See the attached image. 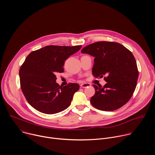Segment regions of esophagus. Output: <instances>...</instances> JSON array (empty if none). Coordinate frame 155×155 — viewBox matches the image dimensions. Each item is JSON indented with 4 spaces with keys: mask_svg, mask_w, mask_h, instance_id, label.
<instances>
[{
    "mask_svg": "<svg viewBox=\"0 0 155 155\" xmlns=\"http://www.w3.org/2000/svg\"><path fill=\"white\" fill-rule=\"evenodd\" d=\"M81 87L82 88H85V87H88L91 86V84L90 83H82L81 85H80Z\"/></svg>",
    "mask_w": 155,
    "mask_h": 155,
    "instance_id": "1",
    "label": "esophagus"
}]
</instances>
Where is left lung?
<instances>
[{
	"mask_svg": "<svg viewBox=\"0 0 155 155\" xmlns=\"http://www.w3.org/2000/svg\"><path fill=\"white\" fill-rule=\"evenodd\" d=\"M94 57L93 75L104 76L107 83L102 87L93 84L95 94L91 104L102 111H114L126 104L133 94L139 72L132 53L121 44L111 41H97L81 50Z\"/></svg>",
	"mask_w": 155,
	"mask_h": 155,
	"instance_id": "8db88e82",
	"label": "left lung"
}]
</instances>
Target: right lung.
<instances>
[{
  "label": "right lung",
  "mask_w": 155,
  "mask_h": 155,
  "mask_svg": "<svg viewBox=\"0 0 155 155\" xmlns=\"http://www.w3.org/2000/svg\"><path fill=\"white\" fill-rule=\"evenodd\" d=\"M81 46H46L31 52L19 69L21 88L29 104L38 112L54 114L67 108L78 90L77 83L64 86L56 83L64 63Z\"/></svg>",
  "instance_id": "add662e5"
}]
</instances>
